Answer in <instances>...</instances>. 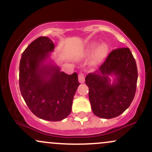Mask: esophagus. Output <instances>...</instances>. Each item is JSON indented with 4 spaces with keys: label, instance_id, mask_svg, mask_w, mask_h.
Wrapping results in <instances>:
<instances>
[{
    "label": "esophagus",
    "instance_id": "34e87169",
    "mask_svg": "<svg viewBox=\"0 0 152 152\" xmlns=\"http://www.w3.org/2000/svg\"><path fill=\"white\" fill-rule=\"evenodd\" d=\"M78 81H79L80 83H83V82L85 81V77H84V74H82V73H80L78 74Z\"/></svg>",
    "mask_w": 152,
    "mask_h": 152
}]
</instances>
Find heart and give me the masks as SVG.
Segmentation results:
<instances>
[{"label":"heart","instance_id":"b5f03b06","mask_svg":"<svg viewBox=\"0 0 152 152\" xmlns=\"http://www.w3.org/2000/svg\"><path fill=\"white\" fill-rule=\"evenodd\" d=\"M96 46V43H93L91 44L88 48L89 51H91L92 50L95 48ZM106 52H107V46L105 44H102L101 46H99L98 48H96L94 52V56H93V61L94 63H99L102 61L103 59L104 58V57L106 56Z\"/></svg>","mask_w":152,"mask_h":152}]
</instances>
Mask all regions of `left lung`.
Segmentation results:
<instances>
[{
	"label": "left lung",
	"mask_w": 152,
	"mask_h": 152,
	"mask_svg": "<svg viewBox=\"0 0 152 152\" xmlns=\"http://www.w3.org/2000/svg\"><path fill=\"white\" fill-rule=\"evenodd\" d=\"M109 76H115L112 83ZM137 78V64L129 48L112 50L100 67L85 78L94 114L108 119L121 114L134 98Z\"/></svg>",
	"instance_id": "1"
}]
</instances>
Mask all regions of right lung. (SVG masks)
Listing matches in <instances>:
<instances>
[{
    "label": "right lung",
    "mask_w": 152,
    "mask_h": 152,
    "mask_svg": "<svg viewBox=\"0 0 152 152\" xmlns=\"http://www.w3.org/2000/svg\"><path fill=\"white\" fill-rule=\"evenodd\" d=\"M54 44L41 36L23 52L19 66V86L28 107L43 120L61 121L70 114L80 83L78 74L68 75L58 66L46 62Z\"/></svg>",
    "instance_id": "add662e5"
}]
</instances>
